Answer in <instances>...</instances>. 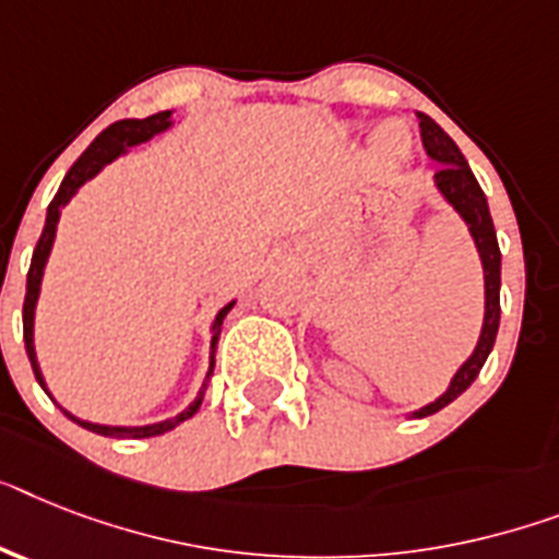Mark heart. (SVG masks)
<instances>
[{
  "label": "heart",
  "instance_id": "obj_1",
  "mask_svg": "<svg viewBox=\"0 0 559 559\" xmlns=\"http://www.w3.org/2000/svg\"><path fill=\"white\" fill-rule=\"evenodd\" d=\"M394 124H382L380 131H377V136H373V145L380 147L382 154H394L396 147H394V142H396V136H394Z\"/></svg>",
  "mask_w": 559,
  "mask_h": 559
}]
</instances>
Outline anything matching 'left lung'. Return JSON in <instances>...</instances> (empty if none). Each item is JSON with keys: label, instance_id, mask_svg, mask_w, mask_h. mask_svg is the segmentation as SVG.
<instances>
[{"label": "left lung", "instance_id": "1", "mask_svg": "<svg viewBox=\"0 0 559 559\" xmlns=\"http://www.w3.org/2000/svg\"><path fill=\"white\" fill-rule=\"evenodd\" d=\"M419 117V136H423V145H426V154L440 163V170L435 174V182L440 188V193L454 205V211L463 216V223L468 225L474 237V246L479 251V260H483V274H486V320H483V331H479L477 348L468 359H465L460 371L454 373L449 391L442 396H437L435 403H428L426 408L414 412V417H428V414H437L440 408H445L449 403H454L456 396L463 394L474 380H477L479 368L486 366L488 354L495 348L497 329H500V246H497V230L491 223V214H488L486 193L479 188V182L474 179L472 168L465 163L463 151L456 147V142L451 140L449 133L442 131L440 124L435 122L426 114H417Z\"/></svg>", "mask_w": 559, "mask_h": 559}]
</instances>
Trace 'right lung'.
I'll list each match as a JSON object with an SVG mask.
<instances>
[{"instance_id":"add662e5","label":"right lung","mask_w":559,"mask_h":559,"mask_svg":"<svg viewBox=\"0 0 559 559\" xmlns=\"http://www.w3.org/2000/svg\"><path fill=\"white\" fill-rule=\"evenodd\" d=\"M170 124V110H159L154 117L147 119H119L110 128H105L99 136H96L91 145L85 147V154L71 165V170L64 174L62 186H59L57 197L50 200L48 205V216H45V228H41V237L34 248V260H31V271H27V290H25V306H22V329H25V352L27 359H31V368H34L36 380L45 389V380H41L39 362H36V352H34V311H36V299H39V285H41V274H45V262L50 257V248H53V237H57V223L59 214H62V205H68L73 193L80 191L85 186L87 179L96 177L99 170L105 168L108 163H114L117 156H122L128 147L140 145V142H147L154 133H163L165 128ZM234 308V302H228L225 308H219V313L214 317V325H211V368H207V377L214 373V352H216V340H219V331H223V320L228 317V311ZM48 391V389H45ZM50 394V391H48ZM202 405V394L188 405L186 412L177 414V417L165 419V423H154V426H136V428H122V426H99V423H85V419L73 417V414L64 412V417L73 419L76 426L87 428V431H94V435L103 437H131V440H145V437H159L170 428H177L179 423H186L191 419L193 414L200 412Z\"/></svg>"}]
</instances>
